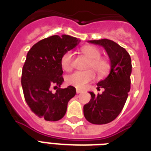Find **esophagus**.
<instances>
[{
  "mask_svg": "<svg viewBox=\"0 0 151 151\" xmlns=\"http://www.w3.org/2000/svg\"><path fill=\"white\" fill-rule=\"evenodd\" d=\"M76 92H77V94H81V93H82L83 91H82V90H78V89H77Z\"/></svg>",
  "mask_w": 151,
  "mask_h": 151,
  "instance_id": "esophagus-1",
  "label": "esophagus"
}]
</instances>
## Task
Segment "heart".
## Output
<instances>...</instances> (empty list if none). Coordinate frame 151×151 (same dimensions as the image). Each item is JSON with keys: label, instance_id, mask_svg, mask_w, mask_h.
<instances>
[{"label": "heart", "instance_id": "b5f03b06", "mask_svg": "<svg viewBox=\"0 0 151 151\" xmlns=\"http://www.w3.org/2000/svg\"><path fill=\"white\" fill-rule=\"evenodd\" d=\"M81 52L89 58L86 68L91 69L86 71H76L66 77L67 84L78 89H83L86 84L95 79V73L99 77H103L109 69V62L105 57L100 56L101 52L97 47L86 45L81 48ZM61 66L64 70L70 71L73 68V54L66 52L61 58ZM93 69V71L92 70Z\"/></svg>", "mask_w": 151, "mask_h": 151}]
</instances>
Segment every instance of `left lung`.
Returning <instances> with one entry per match:
<instances>
[{"label": "left lung", "mask_w": 151, "mask_h": 151, "mask_svg": "<svg viewBox=\"0 0 151 151\" xmlns=\"http://www.w3.org/2000/svg\"><path fill=\"white\" fill-rule=\"evenodd\" d=\"M89 43L102 46L108 53L111 69L107 78L98 82V90L104 88L101 95L90 92L91 99L84 105L86 120L95 124H104L114 120L123 109L130 91L132 63L129 53L114 41L107 39L90 40Z\"/></svg>", "instance_id": "obj_1"}]
</instances>
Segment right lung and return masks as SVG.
Returning <instances> with one entry per match:
<instances>
[{
  "label": "right lung",
  "instance_id": "add662e5",
  "mask_svg": "<svg viewBox=\"0 0 151 151\" xmlns=\"http://www.w3.org/2000/svg\"><path fill=\"white\" fill-rule=\"evenodd\" d=\"M78 40L67 35H52L32 46L27 55L22 73V86L27 104L37 116L48 121L60 120L67 105L76 95V89L69 86L52 93V86L60 87L64 82L61 58L74 48Z\"/></svg>",
  "mask_w": 151,
  "mask_h": 151
}]
</instances>
